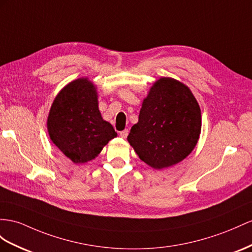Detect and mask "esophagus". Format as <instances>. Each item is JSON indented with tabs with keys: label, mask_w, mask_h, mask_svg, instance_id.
<instances>
[{
	"label": "esophagus",
	"mask_w": 252,
	"mask_h": 252,
	"mask_svg": "<svg viewBox=\"0 0 252 252\" xmlns=\"http://www.w3.org/2000/svg\"><path fill=\"white\" fill-rule=\"evenodd\" d=\"M127 134H128V131H127V130H124V131H121V132L119 133L120 137H122V138H126Z\"/></svg>",
	"instance_id": "1"
}]
</instances>
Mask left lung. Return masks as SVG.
<instances>
[{
  "mask_svg": "<svg viewBox=\"0 0 252 252\" xmlns=\"http://www.w3.org/2000/svg\"><path fill=\"white\" fill-rule=\"evenodd\" d=\"M200 131L201 112L189 87L162 77L144 100L127 140L141 160L154 169H163L189 156Z\"/></svg>",
  "mask_w": 252,
  "mask_h": 252,
  "instance_id": "obj_1",
  "label": "left lung"
}]
</instances>
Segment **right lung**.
<instances>
[{
  "mask_svg": "<svg viewBox=\"0 0 252 252\" xmlns=\"http://www.w3.org/2000/svg\"><path fill=\"white\" fill-rule=\"evenodd\" d=\"M96 96L93 83L79 79L61 90L50 109V138L75 164L94 158L117 136L113 126L102 119Z\"/></svg>",
  "mask_w": 252,
  "mask_h": 252,
  "instance_id": "1",
  "label": "right lung"
}]
</instances>
